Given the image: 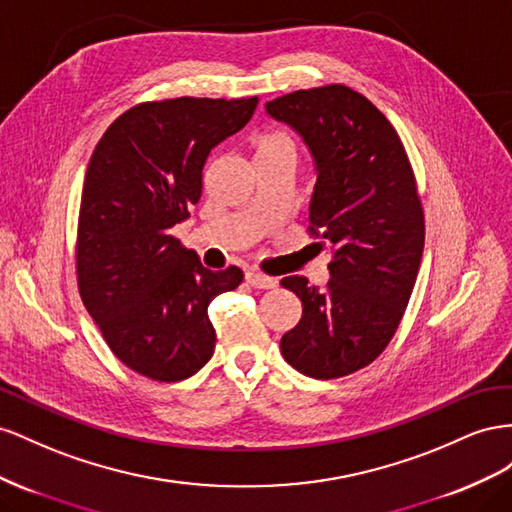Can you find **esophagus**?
Segmentation results:
<instances>
[{
  "label": "esophagus",
  "instance_id": "esophagus-1",
  "mask_svg": "<svg viewBox=\"0 0 512 512\" xmlns=\"http://www.w3.org/2000/svg\"><path fill=\"white\" fill-rule=\"evenodd\" d=\"M246 283L257 287V289H272V287H276V279H272V276L259 272V270H248L246 272Z\"/></svg>",
  "mask_w": 512,
  "mask_h": 512
}]
</instances>
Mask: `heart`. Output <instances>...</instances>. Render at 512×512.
<instances>
[{
	"instance_id": "1",
	"label": "heart",
	"mask_w": 512,
	"mask_h": 512,
	"mask_svg": "<svg viewBox=\"0 0 512 512\" xmlns=\"http://www.w3.org/2000/svg\"><path fill=\"white\" fill-rule=\"evenodd\" d=\"M255 145V158L259 156H276V154H289L294 156V143L283 133H276V130H268V133H261L253 141Z\"/></svg>"
}]
</instances>
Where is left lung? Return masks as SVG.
I'll return each mask as SVG.
<instances>
[{
	"instance_id": "obj_1",
	"label": "left lung",
	"mask_w": 512,
	"mask_h": 512,
	"mask_svg": "<svg viewBox=\"0 0 512 512\" xmlns=\"http://www.w3.org/2000/svg\"><path fill=\"white\" fill-rule=\"evenodd\" d=\"M266 111L311 150L309 231L334 251L324 291L304 276L281 281L302 302L281 352L304 375L343 377L384 352L410 302L425 248L414 171L386 115L352 87L298 90L266 102Z\"/></svg>"
}]
</instances>
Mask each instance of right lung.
Wrapping results in <instances>:
<instances>
[{"instance_id":"right-lung-1","label":"right lung","mask_w":512,"mask_h":512,"mask_svg":"<svg viewBox=\"0 0 512 512\" xmlns=\"http://www.w3.org/2000/svg\"><path fill=\"white\" fill-rule=\"evenodd\" d=\"M257 102H141L107 128L87 165L77 229L79 294L111 352L156 382H180L212 358L208 306L244 279L238 266L203 268L171 229L199 201L212 148L246 126Z\"/></svg>"}]
</instances>
